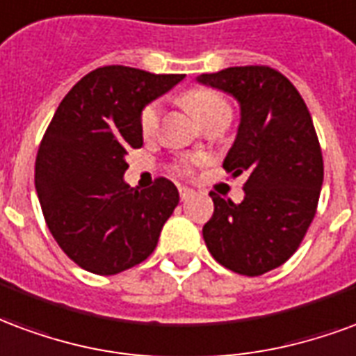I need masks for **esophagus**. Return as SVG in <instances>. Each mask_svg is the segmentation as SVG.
<instances>
[{
	"label": "esophagus",
	"mask_w": 356,
	"mask_h": 356,
	"mask_svg": "<svg viewBox=\"0 0 356 356\" xmlns=\"http://www.w3.org/2000/svg\"><path fill=\"white\" fill-rule=\"evenodd\" d=\"M195 195V191L191 188H180V199L181 201H188V199H191V197Z\"/></svg>",
	"instance_id": "1"
}]
</instances>
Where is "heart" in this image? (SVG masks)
<instances>
[{
	"label": "heart",
	"mask_w": 356,
	"mask_h": 356,
	"mask_svg": "<svg viewBox=\"0 0 356 356\" xmlns=\"http://www.w3.org/2000/svg\"><path fill=\"white\" fill-rule=\"evenodd\" d=\"M186 104L188 108L193 111L201 123L209 121V119L216 118V115H232V110H229V104L225 102L224 98L212 90H193L186 96ZM161 118V106L157 102L149 104L142 111V118H140V127H142V132L144 134H152L157 124H159Z\"/></svg>",
	"instance_id": "b5f03b06"
}]
</instances>
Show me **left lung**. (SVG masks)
Wrapping results in <instances>:
<instances>
[{
    "label": "left lung",
    "mask_w": 356,
    "mask_h": 356,
    "mask_svg": "<svg viewBox=\"0 0 356 356\" xmlns=\"http://www.w3.org/2000/svg\"><path fill=\"white\" fill-rule=\"evenodd\" d=\"M197 83L237 100L241 121L224 168L248 176L241 203L210 191L214 214L203 238L218 264L258 277L298 250L315 218L324 167L313 119L294 85L267 66L201 74Z\"/></svg>",
    "instance_id": "8db88e82"
}]
</instances>
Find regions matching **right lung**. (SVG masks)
Returning a JSON list of instances; mask_svg holds the SVG:
<instances>
[{"label":"right lung","mask_w":356,"mask_h":356,"mask_svg":"<svg viewBox=\"0 0 356 356\" xmlns=\"http://www.w3.org/2000/svg\"><path fill=\"white\" fill-rule=\"evenodd\" d=\"M184 77L104 66L54 111L35 159V191L54 241L90 273L115 275L146 260L180 201L167 178L136 189L123 176L127 152L144 144V108Z\"/></svg>","instance_id":"right-lung-1"}]
</instances>
